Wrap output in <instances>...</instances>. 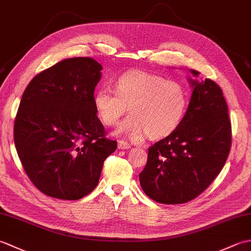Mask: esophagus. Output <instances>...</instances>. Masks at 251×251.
I'll use <instances>...</instances> for the list:
<instances>
[{
    "instance_id": "obj_1",
    "label": "esophagus",
    "mask_w": 251,
    "mask_h": 251,
    "mask_svg": "<svg viewBox=\"0 0 251 251\" xmlns=\"http://www.w3.org/2000/svg\"><path fill=\"white\" fill-rule=\"evenodd\" d=\"M117 147H119L120 150H126V149H129V148H130V145H129V143H127L126 141L120 140V141H119V145H117Z\"/></svg>"
}]
</instances>
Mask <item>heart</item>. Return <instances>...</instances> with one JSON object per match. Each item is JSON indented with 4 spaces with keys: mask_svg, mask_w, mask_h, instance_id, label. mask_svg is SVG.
I'll use <instances>...</instances> for the list:
<instances>
[{
    "mask_svg": "<svg viewBox=\"0 0 251 251\" xmlns=\"http://www.w3.org/2000/svg\"><path fill=\"white\" fill-rule=\"evenodd\" d=\"M114 90L100 87L94 95V106L104 125L119 123L128 106L129 114L116 134L139 139L147 134L159 139L179 126L188 106V93L178 82L142 71H129L116 79Z\"/></svg>",
    "mask_w": 251,
    "mask_h": 251,
    "instance_id": "1",
    "label": "heart"
}]
</instances>
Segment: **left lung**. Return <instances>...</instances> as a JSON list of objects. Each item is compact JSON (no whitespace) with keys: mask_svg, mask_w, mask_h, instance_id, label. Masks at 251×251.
Here are the masks:
<instances>
[{"mask_svg":"<svg viewBox=\"0 0 251 251\" xmlns=\"http://www.w3.org/2000/svg\"><path fill=\"white\" fill-rule=\"evenodd\" d=\"M182 121L172 134L149 148L139 174L143 192L162 204H184L204 192L220 174L232 141L227 105L219 85L197 78Z\"/></svg>","mask_w":251,"mask_h":251,"instance_id":"1","label":"left lung"}]
</instances>
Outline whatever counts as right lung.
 I'll use <instances>...</instances> for the list:
<instances>
[{"label": "right lung", "mask_w": 251, "mask_h": 251, "mask_svg": "<svg viewBox=\"0 0 251 251\" xmlns=\"http://www.w3.org/2000/svg\"><path fill=\"white\" fill-rule=\"evenodd\" d=\"M101 70L89 57L61 60L32 78L21 97L16 150L31 182L50 197L75 201L89 194L116 150L94 106Z\"/></svg>", "instance_id": "obj_1"}]
</instances>
